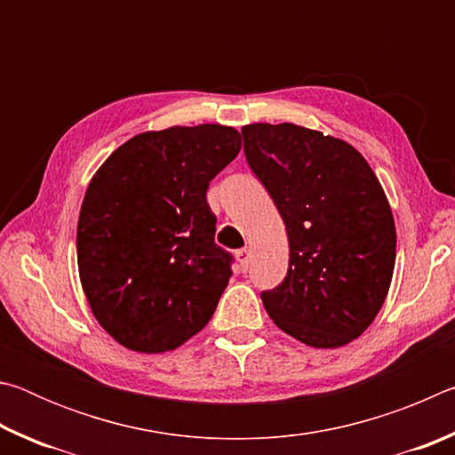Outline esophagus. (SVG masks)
I'll return each mask as SVG.
<instances>
[{
    "mask_svg": "<svg viewBox=\"0 0 455 455\" xmlns=\"http://www.w3.org/2000/svg\"><path fill=\"white\" fill-rule=\"evenodd\" d=\"M251 246H244V249L236 251V259H238V265H241V268L244 271V268H249V263H251Z\"/></svg>",
    "mask_w": 455,
    "mask_h": 455,
    "instance_id": "34e87169",
    "label": "esophagus"
}]
</instances>
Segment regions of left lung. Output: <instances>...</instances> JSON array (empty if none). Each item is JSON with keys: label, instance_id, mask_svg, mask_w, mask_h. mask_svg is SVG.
I'll return each mask as SVG.
<instances>
[{"label": "left lung", "instance_id": "obj_1", "mask_svg": "<svg viewBox=\"0 0 455 455\" xmlns=\"http://www.w3.org/2000/svg\"><path fill=\"white\" fill-rule=\"evenodd\" d=\"M244 156L289 236L284 281L260 299L284 333L335 349L371 325L395 267V222L349 142L291 122L243 126Z\"/></svg>", "mask_w": 455, "mask_h": 455}]
</instances>
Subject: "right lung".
<instances>
[{
  "mask_svg": "<svg viewBox=\"0 0 455 455\" xmlns=\"http://www.w3.org/2000/svg\"><path fill=\"white\" fill-rule=\"evenodd\" d=\"M238 150L233 126H172L130 138L92 176L80 281L96 321L126 349L172 351L211 321L233 271L214 244L206 190Z\"/></svg>",
  "mask_w": 455,
  "mask_h": 455,
  "instance_id": "add662e5",
  "label": "right lung"
}]
</instances>
